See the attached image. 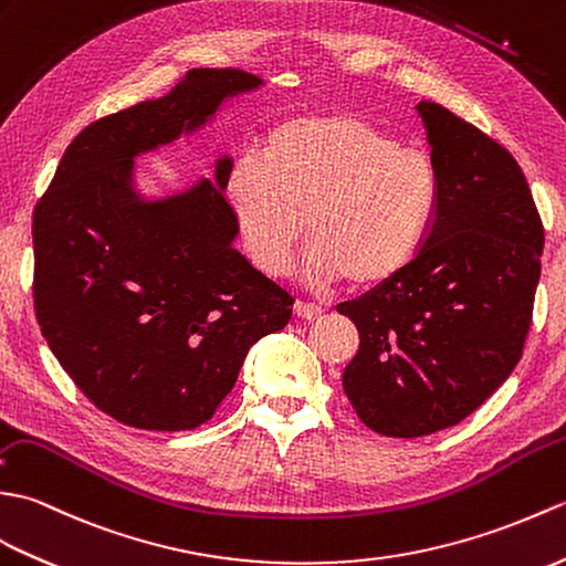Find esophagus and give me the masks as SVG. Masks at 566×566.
I'll use <instances>...</instances> for the list:
<instances>
[{"instance_id":"34e87169","label":"esophagus","mask_w":566,"mask_h":566,"mask_svg":"<svg viewBox=\"0 0 566 566\" xmlns=\"http://www.w3.org/2000/svg\"><path fill=\"white\" fill-rule=\"evenodd\" d=\"M293 310H295V315H297L300 319H307V322H315V319H319V317H322V312H324L319 305L303 303V300H297Z\"/></svg>"}]
</instances>
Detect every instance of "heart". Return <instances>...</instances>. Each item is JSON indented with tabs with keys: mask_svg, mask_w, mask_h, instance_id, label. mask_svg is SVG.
<instances>
[{
	"mask_svg": "<svg viewBox=\"0 0 566 566\" xmlns=\"http://www.w3.org/2000/svg\"><path fill=\"white\" fill-rule=\"evenodd\" d=\"M224 191L263 273L291 266L307 228L310 285L375 287L417 259L441 177L426 149L399 145L363 113L324 111L275 125L263 157L234 161Z\"/></svg>",
	"mask_w": 566,
	"mask_h": 566,
	"instance_id": "1",
	"label": "heart"
}]
</instances>
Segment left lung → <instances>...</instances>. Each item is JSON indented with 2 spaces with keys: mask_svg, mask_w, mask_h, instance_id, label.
Returning a JSON list of instances; mask_svg holds the SVG:
<instances>
[{
  "mask_svg": "<svg viewBox=\"0 0 566 566\" xmlns=\"http://www.w3.org/2000/svg\"><path fill=\"white\" fill-rule=\"evenodd\" d=\"M441 198L417 259L336 310L360 346L344 392L375 433L417 438L480 409L521 360L545 230L518 161L472 123L421 102Z\"/></svg>",
  "mask_w": 566,
  "mask_h": 566,
  "instance_id": "left-lung-1",
  "label": "left lung"
}]
</instances>
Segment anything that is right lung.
Returning a JSON list of instances; mask_svg holds the SVG:
<instances>
[{
    "instance_id": "obj_1",
    "label": "right lung",
    "mask_w": 566,
    "mask_h": 566,
    "mask_svg": "<svg viewBox=\"0 0 566 566\" xmlns=\"http://www.w3.org/2000/svg\"><path fill=\"white\" fill-rule=\"evenodd\" d=\"M261 84L244 70H191L167 96L86 125L35 206L41 332L86 399L133 429L206 423L249 348L293 315V297L234 249L228 155L216 181L165 198L135 188V157L193 135Z\"/></svg>"
}]
</instances>
